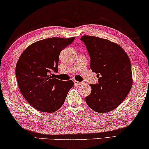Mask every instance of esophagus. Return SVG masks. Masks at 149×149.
<instances>
[{"mask_svg": "<svg viewBox=\"0 0 149 149\" xmlns=\"http://www.w3.org/2000/svg\"><path fill=\"white\" fill-rule=\"evenodd\" d=\"M74 84L77 85V86H80V85H81L82 84V82H79V81H77V80H74Z\"/></svg>", "mask_w": 149, "mask_h": 149, "instance_id": "obj_1", "label": "esophagus"}]
</instances>
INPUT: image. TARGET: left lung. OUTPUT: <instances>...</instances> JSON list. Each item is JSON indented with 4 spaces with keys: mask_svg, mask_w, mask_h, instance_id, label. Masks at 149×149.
<instances>
[{
    "mask_svg": "<svg viewBox=\"0 0 149 149\" xmlns=\"http://www.w3.org/2000/svg\"><path fill=\"white\" fill-rule=\"evenodd\" d=\"M91 58V69L96 73L97 84L85 97L88 106L98 113L113 110L122 103L132 86L130 57L120 46L106 39L82 36Z\"/></svg>",
    "mask_w": 149,
    "mask_h": 149,
    "instance_id": "left-lung-1",
    "label": "left lung"
}]
</instances>
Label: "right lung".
I'll use <instances>...</instances> for the list:
<instances>
[{"label": "right lung", "mask_w": 149, "mask_h": 149, "mask_svg": "<svg viewBox=\"0 0 149 149\" xmlns=\"http://www.w3.org/2000/svg\"><path fill=\"white\" fill-rule=\"evenodd\" d=\"M52 38L33 43L19 57L16 66L19 89L26 100L40 111L53 113L64 104L72 80L63 81L51 76L58 72L59 54L74 41Z\"/></svg>", "instance_id": "add662e5"}]
</instances>
